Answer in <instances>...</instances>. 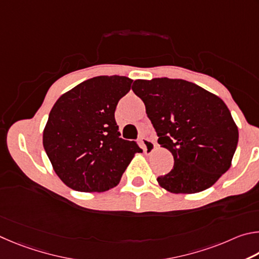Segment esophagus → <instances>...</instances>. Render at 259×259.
Returning a JSON list of instances; mask_svg holds the SVG:
<instances>
[{
	"mask_svg": "<svg viewBox=\"0 0 259 259\" xmlns=\"http://www.w3.org/2000/svg\"><path fill=\"white\" fill-rule=\"evenodd\" d=\"M140 143L142 144L143 150L146 153H151L155 151L156 149V143L152 141V140H149L147 138H141L140 139Z\"/></svg>",
	"mask_w": 259,
	"mask_h": 259,
	"instance_id": "esophagus-1",
	"label": "esophagus"
}]
</instances>
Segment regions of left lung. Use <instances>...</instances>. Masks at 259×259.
<instances>
[{
    "instance_id": "1",
    "label": "left lung",
    "mask_w": 259,
    "mask_h": 259,
    "mask_svg": "<svg viewBox=\"0 0 259 259\" xmlns=\"http://www.w3.org/2000/svg\"><path fill=\"white\" fill-rule=\"evenodd\" d=\"M133 92L142 100L159 137L174 157V167L158 184L171 193H198L229 170L239 131L220 97L184 79H137Z\"/></svg>"
}]
</instances>
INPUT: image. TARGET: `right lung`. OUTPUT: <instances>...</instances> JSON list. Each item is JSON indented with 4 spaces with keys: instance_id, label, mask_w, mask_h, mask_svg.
<instances>
[{
    "instance_id": "add662e5",
    "label": "right lung",
    "mask_w": 259,
    "mask_h": 259,
    "mask_svg": "<svg viewBox=\"0 0 259 259\" xmlns=\"http://www.w3.org/2000/svg\"><path fill=\"white\" fill-rule=\"evenodd\" d=\"M132 79L98 76L63 93L50 111L43 147L56 174L79 192H104L119 183L137 152L119 138L115 110Z\"/></svg>"
}]
</instances>
